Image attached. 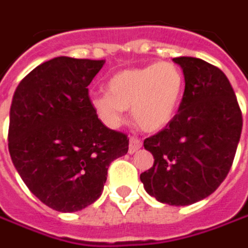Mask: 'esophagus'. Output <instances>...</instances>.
Returning <instances> with one entry per match:
<instances>
[{
  "label": "esophagus",
  "instance_id": "obj_1",
  "mask_svg": "<svg viewBox=\"0 0 248 248\" xmlns=\"http://www.w3.org/2000/svg\"><path fill=\"white\" fill-rule=\"evenodd\" d=\"M142 147V142L138 139V138H134V136H131L129 138V147H128V153L129 154H134L136 151L139 150Z\"/></svg>",
  "mask_w": 248,
  "mask_h": 248
}]
</instances>
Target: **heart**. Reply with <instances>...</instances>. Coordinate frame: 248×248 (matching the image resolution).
I'll list each match as a JSON object with an SVG mask.
<instances>
[{"label": "heart", "instance_id": "b5f03b06", "mask_svg": "<svg viewBox=\"0 0 248 248\" xmlns=\"http://www.w3.org/2000/svg\"><path fill=\"white\" fill-rule=\"evenodd\" d=\"M186 79L182 69L172 62L125 69L106 83V94L91 97V108L108 127H117L124 112L132 109L136 125L157 132L170 124L179 112Z\"/></svg>", "mask_w": 248, "mask_h": 248}]
</instances>
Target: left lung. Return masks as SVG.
<instances>
[{
  "label": "left lung",
  "instance_id": "1",
  "mask_svg": "<svg viewBox=\"0 0 248 248\" xmlns=\"http://www.w3.org/2000/svg\"><path fill=\"white\" fill-rule=\"evenodd\" d=\"M186 89L179 112L143 146L154 157L140 174L146 192L161 203L187 206L207 198L227 177L243 120L225 74L201 58H173Z\"/></svg>",
  "mask_w": 248,
  "mask_h": 248
}]
</instances>
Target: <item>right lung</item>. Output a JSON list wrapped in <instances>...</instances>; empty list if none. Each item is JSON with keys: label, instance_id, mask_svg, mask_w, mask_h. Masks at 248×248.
Wrapping results in <instances>:
<instances>
[{"label": "right lung", "instance_id": "1", "mask_svg": "<svg viewBox=\"0 0 248 248\" xmlns=\"http://www.w3.org/2000/svg\"><path fill=\"white\" fill-rule=\"evenodd\" d=\"M105 60L56 57L20 81L9 113L12 162L30 191L51 209L72 213L101 197L127 135L109 129L91 108L89 84Z\"/></svg>", "mask_w": 248, "mask_h": 248}]
</instances>
